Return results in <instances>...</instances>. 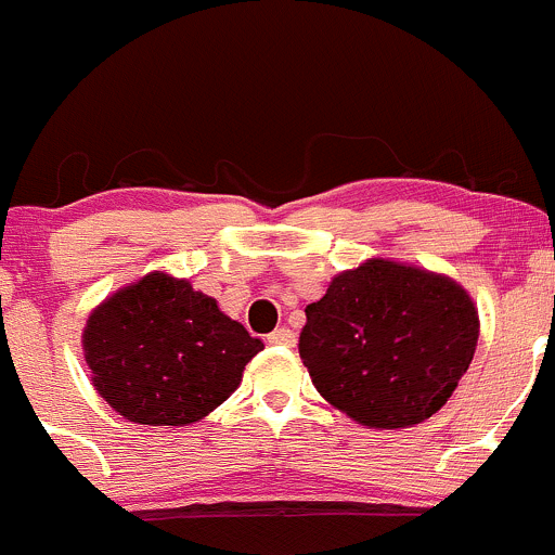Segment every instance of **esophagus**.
I'll return each mask as SVG.
<instances>
[{
	"mask_svg": "<svg viewBox=\"0 0 555 555\" xmlns=\"http://www.w3.org/2000/svg\"><path fill=\"white\" fill-rule=\"evenodd\" d=\"M270 345H280V347H294L296 345V334L291 328H275L270 336H267Z\"/></svg>",
	"mask_w": 555,
	"mask_h": 555,
	"instance_id": "34e87169",
	"label": "esophagus"
}]
</instances>
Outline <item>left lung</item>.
I'll return each mask as SVG.
<instances>
[{
	"mask_svg": "<svg viewBox=\"0 0 555 555\" xmlns=\"http://www.w3.org/2000/svg\"><path fill=\"white\" fill-rule=\"evenodd\" d=\"M299 356L320 396L365 427L430 420L473 361L478 310L447 275L369 259L307 305Z\"/></svg>",
	"mask_w": 555,
	"mask_h": 555,
	"instance_id": "1",
	"label": "left lung"
}]
</instances>
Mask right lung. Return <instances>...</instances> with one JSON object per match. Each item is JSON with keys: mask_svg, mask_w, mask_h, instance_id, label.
<instances>
[{"mask_svg": "<svg viewBox=\"0 0 555 555\" xmlns=\"http://www.w3.org/2000/svg\"><path fill=\"white\" fill-rule=\"evenodd\" d=\"M93 387L139 425L184 427L237 390L259 350L237 320L190 280L150 272L90 312L82 334Z\"/></svg>", "mask_w": 555, "mask_h": 555, "instance_id": "add662e5", "label": "right lung"}]
</instances>
